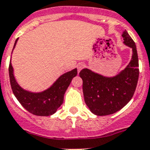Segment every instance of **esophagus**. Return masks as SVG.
I'll return each instance as SVG.
<instances>
[{
    "label": "esophagus",
    "instance_id": "obj_1",
    "mask_svg": "<svg viewBox=\"0 0 150 150\" xmlns=\"http://www.w3.org/2000/svg\"><path fill=\"white\" fill-rule=\"evenodd\" d=\"M84 67V64H81V63H79L78 64H77V70H78V73L79 72V71H81L82 69H83V67Z\"/></svg>",
    "mask_w": 150,
    "mask_h": 150
}]
</instances>
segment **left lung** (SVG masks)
<instances>
[{"label":"left lung","mask_w":150,"mask_h":150,"mask_svg":"<svg viewBox=\"0 0 150 150\" xmlns=\"http://www.w3.org/2000/svg\"><path fill=\"white\" fill-rule=\"evenodd\" d=\"M124 44L132 49V60L116 76H104L88 68L83 69L84 100L90 111L97 116H107L117 112L131 100L139 76V64L136 45L126 30L122 34Z\"/></svg>","instance_id":"1"}]
</instances>
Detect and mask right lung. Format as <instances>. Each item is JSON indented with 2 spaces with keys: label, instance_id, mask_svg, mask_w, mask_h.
<instances>
[{
  "label": "right lung",
  "instance_id": "1",
  "mask_svg": "<svg viewBox=\"0 0 150 150\" xmlns=\"http://www.w3.org/2000/svg\"><path fill=\"white\" fill-rule=\"evenodd\" d=\"M16 39L13 50L16 47ZM77 74V69L62 74L50 88L40 92H32L24 89L18 84L13 74L11 60L9 66V75L13 92L18 102L28 112L36 116H48L54 114L63 104L64 95L71 84V80Z\"/></svg>",
  "mask_w": 150,
  "mask_h": 150
}]
</instances>
